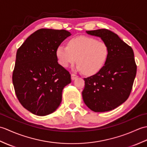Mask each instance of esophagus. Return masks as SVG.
Returning <instances> with one entry per match:
<instances>
[{
  "instance_id": "obj_1",
  "label": "esophagus",
  "mask_w": 147,
  "mask_h": 147,
  "mask_svg": "<svg viewBox=\"0 0 147 147\" xmlns=\"http://www.w3.org/2000/svg\"><path fill=\"white\" fill-rule=\"evenodd\" d=\"M78 77V76L77 75H76V74H71V80H74L75 79H76Z\"/></svg>"
}]
</instances>
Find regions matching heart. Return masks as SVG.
<instances>
[{
	"label": "heart",
	"mask_w": 147,
	"mask_h": 147,
	"mask_svg": "<svg viewBox=\"0 0 147 147\" xmlns=\"http://www.w3.org/2000/svg\"><path fill=\"white\" fill-rule=\"evenodd\" d=\"M109 54L107 43L86 36L71 38L67 45H59L55 52L61 66L67 67L76 61V69L87 75H94L100 71L107 63Z\"/></svg>",
	"instance_id": "heart-1"
}]
</instances>
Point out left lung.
<instances>
[{"label": "left lung", "instance_id": "1", "mask_svg": "<svg viewBox=\"0 0 147 147\" xmlns=\"http://www.w3.org/2000/svg\"><path fill=\"white\" fill-rule=\"evenodd\" d=\"M86 32L107 43L110 54L100 71L84 78L83 101L95 112L112 111L126 100L132 90L136 74L134 52L130 46L110 30L99 29Z\"/></svg>", "mask_w": 147, "mask_h": 147}]
</instances>
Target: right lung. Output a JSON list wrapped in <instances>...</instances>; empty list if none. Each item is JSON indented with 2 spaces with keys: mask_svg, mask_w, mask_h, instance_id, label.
<instances>
[{
  "mask_svg": "<svg viewBox=\"0 0 147 147\" xmlns=\"http://www.w3.org/2000/svg\"><path fill=\"white\" fill-rule=\"evenodd\" d=\"M71 35L64 30L40 29L18 49L12 74L16 95L21 104L44 116L54 112L62 101L71 74L58 63L56 49Z\"/></svg>",
  "mask_w": 147,
  "mask_h": 147,
  "instance_id": "right-lung-1",
  "label": "right lung"
}]
</instances>
